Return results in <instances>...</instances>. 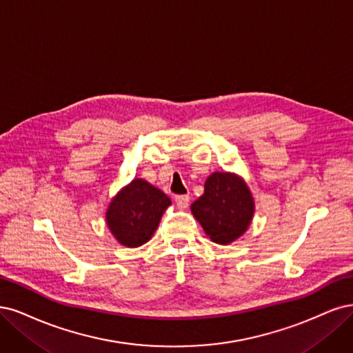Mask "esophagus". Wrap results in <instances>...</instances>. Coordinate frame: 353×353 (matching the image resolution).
Returning <instances> with one entry per match:
<instances>
[{
    "label": "esophagus",
    "instance_id": "esophagus-1",
    "mask_svg": "<svg viewBox=\"0 0 353 353\" xmlns=\"http://www.w3.org/2000/svg\"><path fill=\"white\" fill-rule=\"evenodd\" d=\"M176 203L179 210H186L189 207V196L188 195L176 196Z\"/></svg>",
    "mask_w": 353,
    "mask_h": 353
}]
</instances>
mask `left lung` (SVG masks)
<instances>
[{
  "label": "left lung",
  "instance_id": "1",
  "mask_svg": "<svg viewBox=\"0 0 353 353\" xmlns=\"http://www.w3.org/2000/svg\"><path fill=\"white\" fill-rule=\"evenodd\" d=\"M190 210L212 242L229 245L248 230L255 203L242 177L215 172L207 179L203 195L192 203Z\"/></svg>",
  "mask_w": 353,
  "mask_h": 353
}]
</instances>
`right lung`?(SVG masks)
Instances as JSON below:
<instances>
[{
  "mask_svg": "<svg viewBox=\"0 0 353 353\" xmlns=\"http://www.w3.org/2000/svg\"><path fill=\"white\" fill-rule=\"evenodd\" d=\"M172 201L146 180L133 179L112 198L107 210L108 229L128 248H138L150 241L164 211Z\"/></svg>",
  "mask_w": 353,
  "mask_h": 353,
  "instance_id": "1",
  "label": "right lung"
}]
</instances>
